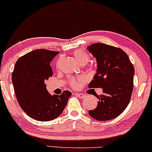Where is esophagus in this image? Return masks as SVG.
<instances>
[{
    "label": "esophagus",
    "mask_w": 152,
    "mask_h": 152,
    "mask_svg": "<svg viewBox=\"0 0 152 152\" xmlns=\"http://www.w3.org/2000/svg\"><path fill=\"white\" fill-rule=\"evenodd\" d=\"M76 94V95L77 96L79 97L80 99H84L85 97H86V96H85L84 94H81V93H76V94Z\"/></svg>",
    "instance_id": "obj_1"
}]
</instances>
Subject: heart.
<instances>
[{"label": "heart", "instance_id": "heart-1", "mask_svg": "<svg viewBox=\"0 0 152 152\" xmlns=\"http://www.w3.org/2000/svg\"><path fill=\"white\" fill-rule=\"evenodd\" d=\"M74 56L78 63L81 64H85L89 60L88 54L83 50L78 49L74 51ZM86 82V78L84 76H77V77H73L69 80V83L71 86L74 88H80L83 83Z\"/></svg>", "mask_w": 152, "mask_h": 152}]
</instances>
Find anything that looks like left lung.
I'll return each mask as SVG.
<instances>
[{"mask_svg":"<svg viewBox=\"0 0 152 152\" xmlns=\"http://www.w3.org/2000/svg\"><path fill=\"white\" fill-rule=\"evenodd\" d=\"M87 49L97 62L96 74L88 87L103 89L102 95L97 96L99 101L96 108L88 114L98 121L113 119L124 111L130 102L133 91V64L119 48L98 43Z\"/></svg>","mask_w":152,"mask_h":152,"instance_id":"obj_1","label":"left lung"}]
</instances>
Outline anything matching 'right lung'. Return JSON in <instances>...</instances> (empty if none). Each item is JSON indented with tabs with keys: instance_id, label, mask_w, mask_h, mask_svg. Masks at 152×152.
<instances>
[{
	"instance_id": "add662e5",
	"label": "right lung",
	"mask_w": 152,
	"mask_h": 152,
	"mask_svg": "<svg viewBox=\"0 0 152 152\" xmlns=\"http://www.w3.org/2000/svg\"><path fill=\"white\" fill-rule=\"evenodd\" d=\"M58 51L36 49L18 59L12 73L17 100L26 114L34 119L48 121L60 116L71 96L69 91L50 95L46 82L53 76L50 63Z\"/></svg>"
}]
</instances>
